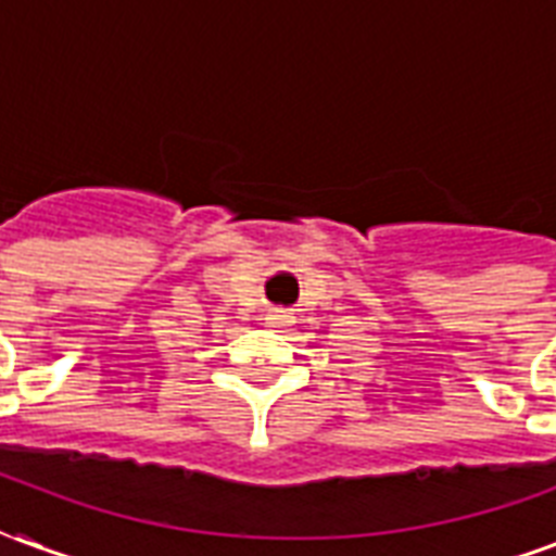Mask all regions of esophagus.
I'll use <instances>...</instances> for the list:
<instances>
[{
	"instance_id": "1",
	"label": "esophagus",
	"mask_w": 556,
	"mask_h": 556,
	"mask_svg": "<svg viewBox=\"0 0 556 556\" xmlns=\"http://www.w3.org/2000/svg\"><path fill=\"white\" fill-rule=\"evenodd\" d=\"M268 324L270 326H288L291 324V315H288L286 308H274V312L268 315Z\"/></svg>"
}]
</instances>
